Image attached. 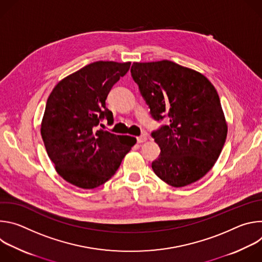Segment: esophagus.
I'll return each mask as SVG.
<instances>
[{
  "mask_svg": "<svg viewBox=\"0 0 262 262\" xmlns=\"http://www.w3.org/2000/svg\"><path fill=\"white\" fill-rule=\"evenodd\" d=\"M147 141V137L145 136V135H143V136H140V137H138L137 138V142L138 143H144V142H146Z\"/></svg>",
  "mask_w": 262,
  "mask_h": 262,
  "instance_id": "esophagus-1",
  "label": "esophagus"
}]
</instances>
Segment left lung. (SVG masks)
<instances>
[{
	"instance_id": "left-lung-1",
	"label": "left lung",
	"mask_w": 262,
	"mask_h": 262,
	"mask_svg": "<svg viewBox=\"0 0 262 262\" xmlns=\"http://www.w3.org/2000/svg\"><path fill=\"white\" fill-rule=\"evenodd\" d=\"M130 73L151 117L169 121L151 133L161 148L154 172L175 188L199 180L213 167L227 137L215 88L200 72L168 60L135 62Z\"/></svg>"
}]
</instances>
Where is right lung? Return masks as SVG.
<instances>
[{"mask_svg":"<svg viewBox=\"0 0 262 262\" xmlns=\"http://www.w3.org/2000/svg\"><path fill=\"white\" fill-rule=\"evenodd\" d=\"M129 67L130 62L90 63L59 82L48 98L41 123L48 156L60 176L79 188L107 181L137 142L97 129L103 119L113 123L105 99Z\"/></svg>","mask_w":262,"mask_h":262,"instance_id":"add662e5","label":"right lung"}]
</instances>
